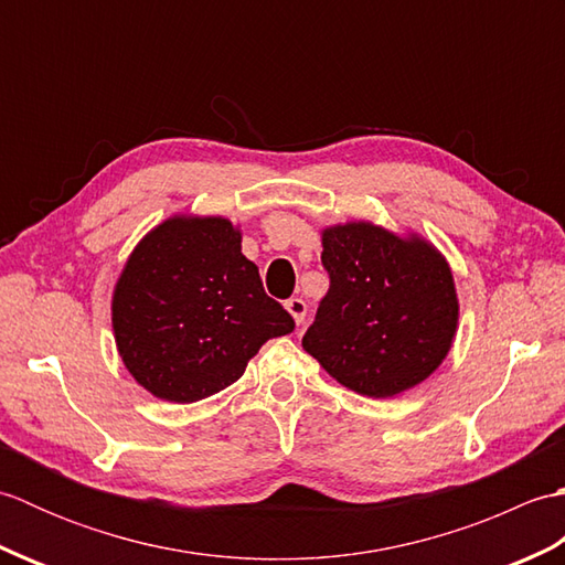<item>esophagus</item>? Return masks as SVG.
<instances>
[{"label":"esophagus","instance_id":"esophagus-1","mask_svg":"<svg viewBox=\"0 0 565 565\" xmlns=\"http://www.w3.org/2000/svg\"><path fill=\"white\" fill-rule=\"evenodd\" d=\"M286 310H289V313L294 316L296 326H301V322H306L308 306H306L303 298H289V301H286Z\"/></svg>","mask_w":565,"mask_h":565}]
</instances>
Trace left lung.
<instances>
[{"label": "left lung", "mask_w": 565, "mask_h": 565, "mask_svg": "<svg viewBox=\"0 0 565 565\" xmlns=\"http://www.w3.org/2000/svg\"><path fill=\"white\" fill-rule=\"evenodd\" d=\"M330 289L303 347L342 386L388 398L417 386L447 356L459 303L447 262L423 239L369 223L322 233Z\"/></svg>", "instance_id": "8db88e82"}]
</instances>
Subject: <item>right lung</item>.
<instances>
[{"label": "right lung", "instance_id": "add662e5", "mask_svg": "<svg viewBox=\"0 0 565 565\" xmlns=\"http://www.w3.org/2000/svg\"><path fill=\"white\" fill-rule=\"evenodd\" d=\"M294 328L225 218H172L154 227L114 294L124 364L142 388L170 403L233 386L264 342Z\"/></svg>", "mask_w": 565, "mask_h": 565}]
</instances>
